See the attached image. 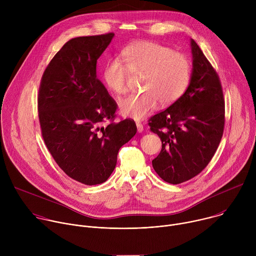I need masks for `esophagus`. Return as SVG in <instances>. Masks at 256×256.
Instances as JSON below:
<instances>
[{"mask_svg":"<svg viewBox=\"0 0 256 256\" xmlns=\"http://www.w3.org/2000/svg\"><path fill=\"white\" fill-rule=\"evenodd\" d=\"M136 128H138V132H144V126H142V124L140 122H136Z\"/></svg>","mask_w":256,"mask_h":256,"instance_id":"1","label":"esophagus"}]
</instances>
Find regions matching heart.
Returning a JSON list of instances; mask_svg holds the SVG:
<instances>
[{
    "mask_svg": "<svg viewBox=\"0 0 256 256\" xmlns=\"http://www.w3.org/2000/svg\"><path fill=\"white\" fill-rule=\"evenodd\" d=\"M122 60H109L102 72L106 87L116 94H124L130 74H144L142 93H132L120 100L124 116L142 120L154 112L158 103L169 106L186 91L192 74L190 58L173 48L153 42H138L122 52Z\"/></svg>",
    "mask_w": 256,
    "mask_h": 256,
    "instance_id": "1",
    "label": "heart"
}]
</instances>
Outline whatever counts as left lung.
I'll return each mask as SVG.
<instances>
[{
  "label": "left lung",
  "mask_w": 256,
  "mask_h": 256,
  "mask_svg": "<svg viewBox=\"0 0 256 256\" xmlns=\"http://www.w3.org/2000/svg\"><path fill=\"white\" fill-rule=\"evenodd\" d=\"M190 83L176 102L149 120L162 142L152 161L157 174L179 184L200 174L214 157L225 126V100L218 72L192 40Z\"/></svg>",
  "instance_id": "1"
}]
</instances>
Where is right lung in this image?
<instances>
[{
  "mask_svg": "<svg viewBox=\"0 0 256 256\" xmlns=\"http://www.w3.org/2000/svg\"><path fill=\"white\" fill-rule=\"evenodd\" d=\"M114 36L110 32L68 40L46 68L38 90L46 148L68 177L86 186L108 179L122 146L136 132L132 120L114 122L118 104L96 75L97 60Z\"/></svg>",
  "mask_w": 256,
  "mask_h": 256,
  "instance_id": "obj_1",
  "label": "right lung"
}]
</instances>
